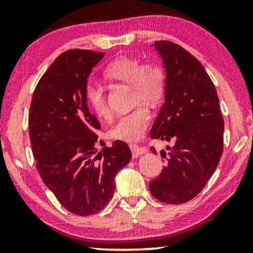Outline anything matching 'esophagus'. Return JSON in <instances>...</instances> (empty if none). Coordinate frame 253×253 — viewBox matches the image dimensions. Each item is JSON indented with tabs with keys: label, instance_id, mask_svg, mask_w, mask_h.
<instances>
[{
	"label": "esophagus",
	"instance_id": "obj_1",
	"mask_svg": "<svg viewBox=\"0 0 253 253\" xmlns=\"http://www.w3.org/2000/svg\"><path fill=\"white\" fill-rule=\"evenodd\" d=\"M129 147H130V151L132 153V157H134V158H137L139 155H143V154L147 153L146 147H140L136 144H130Z\"/></svg>",
	"mask_w": 253,
	"mask_h": 253
}]
</instances>
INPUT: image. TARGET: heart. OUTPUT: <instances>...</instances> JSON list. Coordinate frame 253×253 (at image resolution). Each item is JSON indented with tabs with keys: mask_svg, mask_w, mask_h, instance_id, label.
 <instances>
[{
	"mask_svg": "<svg viewBox=\"0 0 253 253\" xmlns=\"http://www.w3.org/2000/svg\"><path fill=\"white\" fill-rule=\"evenodd\" d=\"M105 76L108 79L130 84L134 89V102L143 101L148 105L160 102L165 92V74L161 67L146 65L134 57H121L107 66ZM88 105L97 116L107 118L110 109L104 85L98 81H88L84 87ZM151 121V114L143 105L122 115L109 130V136L123 142H136L144 136Z\"/></svg>",
	"mask_w": 253,
	"mask_h": 253,
	"instance_id": "1",
	"label": "heart"
}]
</instances>
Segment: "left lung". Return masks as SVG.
Listing matches in <instances>:
<instances>
[{
  "label": "left lung",
  "instance_id": "8db88e82",
  "mask_svg": "<svg viewBox=\"0 0 253 253\" xmlns=\"http://www.w3.org/2000/svg\"><path fill=\"white\" fill-rule=\"evenodd\" d=\"M153 45L162 58L166 83L165 102L151 138L174 140V146H168V165L149 183V191L162 202L181 204L195 198L215 172L223 152L224 121L215 87L199 60L174 42ZM151 151L156 154L153 146Z\"/></svg>",
  "mask_w": 253,
  "mask_h": 253
}]
</instances>
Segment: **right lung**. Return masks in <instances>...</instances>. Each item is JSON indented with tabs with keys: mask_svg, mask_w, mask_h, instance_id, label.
I'll return each mask as SVG.
<instances>
[{
	"mask_svg": "<svg viewBox=\"0 0 253 253\" xmlns=\"http://www.w3.org/2000/svg\"><path fill=\"white\" fill-rule=\"evenodd\" d=\"M104 55L80 49L60 54L34 89L29 114L30 140L42 181L63 208L81 216L108 204L115 176L131 158L122 140L96 155L100 124L88 108L84 87Z\"/></svg>",
	"mask_w": 253,
	"mask_h": 253,
	"instance_id": "right-lung-1",
	"label": "right lung"
}]
</instances>
